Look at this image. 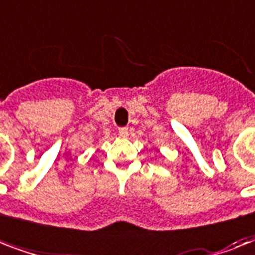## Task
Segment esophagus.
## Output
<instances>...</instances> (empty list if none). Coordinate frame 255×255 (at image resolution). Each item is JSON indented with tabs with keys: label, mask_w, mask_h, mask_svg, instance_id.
I'll return each instance as SVG.
<instances>
[{
	"label": "esophagus",
	"mask_w": 255,
	"mask_h": 255,
	"mask_svg": "<svg viewBox=\"0 0 255 255\" xmlns=\"http://www.w3.org/2000/svg\"><path fill=\"white\" fill-rule=\"evenodd\" d=\"M119 136L122 139H127L128 137V128H119Z\"/></svg>",
	"instance_id": "1"
}]
</instances>
